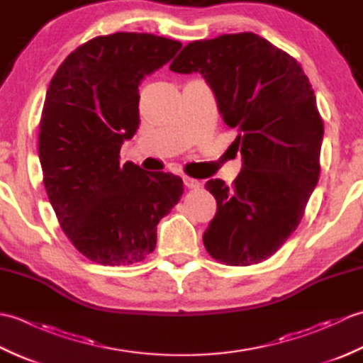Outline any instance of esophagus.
<instances>
[{
    "label": "esophagus",
    "mask_w": 363,
    "mask_h": 363,
    "mask_svg": "<svg viewBox=\"0 0 363 363\" xmlns=\"http://www.w3.org/2000/svg\"><path fill=\"white\" fill-rule=\"evenodd\" d=\"M182 179H184V184H186L187 189H198V187H201V182H199L198 179H194V177L184 176Z\"/></svg>",
    "instance_id": "34e87169"
}]
</instances>
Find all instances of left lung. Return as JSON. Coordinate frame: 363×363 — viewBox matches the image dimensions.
I'll return each instance as SVG.
<instances>
[{
  "label": "left lung",
  "mask_w": 363,
  "mask_h": 363,
  "mask_svg": "<svg viewBox=\"0 0 363 363\" xmlns=\"http://www.w3.org/2000/svg\"><path fill=\"white\" fill-rule=\"evenodd\" d=\"M169 70L201 73L218 111L237 130L242 172L228 187L211 179L217 213L203 242L233 267L267 260L299 225L320 176L325 126L309 78L290 54L252 33L196 40Z\"/></svg>",
  "instance_id": "obj_1"
}]
</instances>
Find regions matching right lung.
Segmentation results:
<instances>
[{
  "label": "right lung",
  "instance_id": "obj_1",
  "mask_svg": "<svg viewBox=\"0 0 363 363\" xmlns=\"http://www.w3.org/2000/svg\"><path fill=\"white\" fill-rule=\"evenodd\" d=\"M154 34L99 35L76 48L46 90L38 133L43 184L60 228L82 256L109 267L142 262L182 179L120 164L138 129V86L181 50Z\"/></svg>",
  "mask_w": 363,
  "mask_h": 363
}]
</instances>
